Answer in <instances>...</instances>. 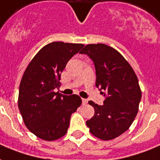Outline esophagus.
Returning a JSON list of instances; mask_svg holds the SVG:
<instances>
[{
  "mask_svg": "<svg viewBox=\"0 0 160 160\" xmlns=\"http://www.w3.org/2000/svg\"><path fill=\"white\" fill-rule=\"evenodd\" d=\"M82 105H86L88 103V100L87 99H82Z\"/></svg>",
  "mask_w": 160,
  "mask_h": 160,
  "instance_id": "34e87169",
  "label": "esophagus"
}]
</instances>
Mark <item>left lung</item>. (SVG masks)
Listing matches in <instances>:
<instances>
[{"instance_id":"1","label":"left lung","mask_w":160,"mask_h":160,"mask_svg":"<svg viewBox=\"0 0 160 160\" xmlns=\"http://www.w3.org/2000/svg\"><path fill=\"white\" fill-rule=\"evenodd\" d=\"M80 53L93 60L96 72L95 85L106 99L102 106L89 101L94 115L87 126L93 136L103 141L116 138L132 124L139 109L142 90L139 82L123 55L106 44H88Z\"/></svg>"}]
</instances>
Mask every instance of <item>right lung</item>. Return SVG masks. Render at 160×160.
Here are the masks:
<instances>
[{"label": "right lung", "instance_id": "add662e5", "mask_svg": "<svg viewBox=\"0 0 160 160\" xmlns=\"http://www.w3.org/2000/svg\"><path fill=\"white\" fill-rule=\"evenodd\" d=\"M83 44L53 42L35 55L21 79L18 106L27 129L41 139L54 141L66 134L70 118L82 104L77 94L54 92L63 70Z\"/></svg>", "mask_w": 160, "mask_h": 160}]
</instances>
